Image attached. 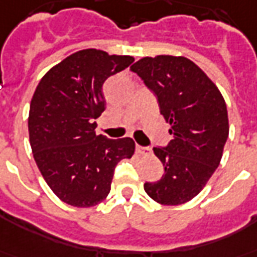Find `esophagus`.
Instances as JSON below:
<instances>
[{"label":"esophagus","mask_w":257,"mask_h":257,"mask_svg":"<svg viewBox=\"0 0 257 257\" xmlns=\"http://www.w3.org/2000/svg\"><path fill=\"white\" fill-rule=\"evenodd\" d=\"M136 151H138L139 154H142V155H147V154L151 153V148L143 147V146H139V144H136Z\"/></svg>","instance_id":"esophagus-1"}]
</instances>
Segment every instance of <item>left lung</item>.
<instances>
[{
  "label": "left lung",
  "mask_w": 257,
  "mask_h": 257,
  "mask_svg": "<svg viewBox=\"0 0 257 257\" xmlns=\"http://www.w3.org/2000/svg\"><path fill=\"white\" fill-rule=\"evenodd\" d=\"M157 96L173 139L154 147L165 173L144 191L165 206L187 203L219 166L229 119L223 96L199 66L185 57H144L131 66Z\"/></svg>",
  "instance_id": "8db88e82"
}]
</instances>
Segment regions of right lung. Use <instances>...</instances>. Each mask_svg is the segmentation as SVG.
<instances>
[{
    "mask_svg": "<svg viewBox=\"0 0 257 257\" xmlns=\"http://www.w3.org/2000/svg\"><path fill=\"white\" fill-rule=\"evenodd\" d=\"M134 61L85 49L51 68L38 84L30 106V143L45 181L66 204L92 207L104 200L115 166L134 155L131 138L95 134L106 103L103 83Z\"/></svg>",
    "mask_w": 257,
    "mask_h": 257,
    "instance_id": "1",
    "label": "right lung"
}]
</instances>
